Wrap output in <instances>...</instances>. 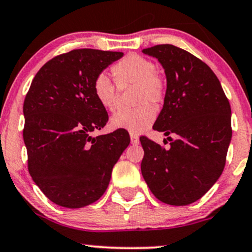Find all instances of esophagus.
Here are the masks:
<instances>
[{"mask_svg": "<svg viewBox=\"0 0 252 252\" xmlns=\"http://www.w3.org/2000/svg\"><path fill=\"white\" fill-rule=\"evenodd\" d=\"M130 141H131L132 145L139 144V138H138V136H136V135H130Z\"/></svg>", "mask_w": 252, "mask_h": 252, "instance_id": "34e87169", "label": "esophagus"}]
</instances>
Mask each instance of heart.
Wrapping results in <instances>:
<instances>
[{"mask_svg": "<svg viewBox=\"0 0 252 252\" xmlns=\"http://www.w3.org/2000/svg\"><path fill=\"white\" fill-rule=\"evenodd\" d=\"M155 70L153 61L134 53L128 54L113 65L111 72L118 87L134 84V103L138 105L131 110L115 114L110 120L111 128L138 135L153 124L155 110L148 102L158 104L165 96V82ZM93 90L96 99L105 110L114 111L116 109L117 89L107 75L96 76Z\"/></svg>", "mask_w": 252, "mask_h": 252, "instance_id": "obj_1", "label": "heart"}]
</instances>
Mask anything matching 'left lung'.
Segmentation results:
<instances>
[{"instance_id": "left-lung-1", "label": "left lung", "mask_w": 252, "mask_h": 252, "mask_svg": "<svg viewBox=\"0 0 252 252\" xmlns=\"http://www.w3.org/2000/svg\"><path fill=\"white\" fill-rule=\"evenodd\" d=\"M166 77L164 104L154 130L176 136L170 149L141 137V171L157 199L188 205L209 191L222 175L231 142V108L209 66L172 44L147 48Z\"/></svg>"}]
</instances>
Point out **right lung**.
<instances>
[{"label": "right lung", "mask_w": 252, "mask_h": 252, "mask_svg": "<svg viewBox=\"0 0 252 252\" xmlns=\"http://www.w3.org/2000/svg\"><path fill=\"white\" fill-rule=\"evenodd\" d=\"M123 53L76 49L39 69L23 104V139L32 181L51 202L69 209L96 202L130 143L126 130L94 137L108 113L94 95L96 76Z\"/></svg>", "instance_id": "1"}]
</instances>
